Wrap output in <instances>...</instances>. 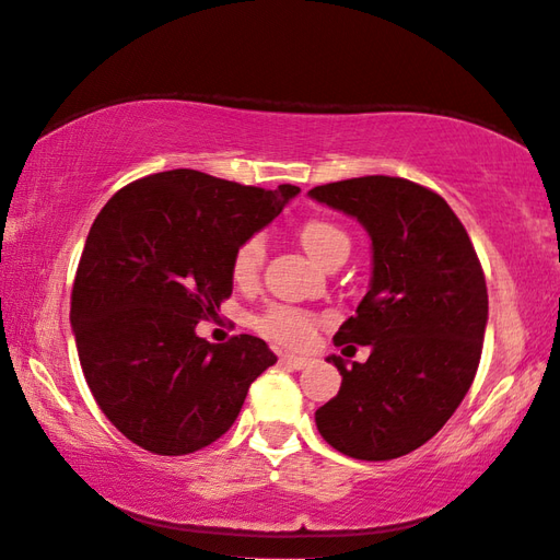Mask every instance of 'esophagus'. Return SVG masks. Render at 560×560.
<instances>
[{"mask_svg": "<svg viewBox=\"0 0 560 560\" xmlns=\"http://www.w3.org/2000/svg\"><path fill=\"white\" fill-rule=\"evenodd\" d=\"M280 363H282V365H288V368H294V371H302V368H307V365H310V358L284 353V355L280 358Z\"/></svg>", "mask_w": 560, "mask_h": 560, "instance_id": "esophagus-1", "label": "esophagus"}]
</instances>
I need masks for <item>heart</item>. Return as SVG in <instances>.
Masks as SVG:
<instances>
[{
    "instance_id": "obj_1",
    "label": "heart",
    "mask_w": 560,
    "mask_h": 560,
    "mask_svg": "<svg viewBox=\"0 0 560 560\" xmlns=\"http://www.w3.org/2000/svg\"><path fill=\"white\" fill-rule=\"evenodd\" d=\"M300 241L304 250H307L319 266H326L334 256L348 253V248H351V241H348L346 231L326 219L304 221L300 229ZM262 262H266V238L260 234H253L236 246L234 258H231V278L238 284H253L260 276ZM258 329L266 334L268 339L278 343L304 346L310 343L314 336V319L300 310L272 307L262 316H258Z\"/></svg>"
}]
</instances>
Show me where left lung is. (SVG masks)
Masks as SVG:
<instances>
[{
	"instance_id": "1",
	"label": "left lung",
	"mask_w": 560,
	"mask_h": 560,
	"mask_svg": "<svg viewBox=\"0 0 560 560\" xmlns=\"http://www.w3.org/2000/svg\"><path fill=\"white\" fill-rule=\"evenodd\" d=\"M310 197L353 217L373 250L365 298L334 336L371 355L326 358L341 389L316 409V429L358 460L407 456L446 424L478 371L488 288L476 248L446 199L405 177H353Z\"/></svg>"
}]
</instances>
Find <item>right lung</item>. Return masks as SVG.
<instances>
[{
  "label": "right lung",
  "instance_id": "1",
  "mask_svg": "<svg viewBox=\"0 0 560 560\" xmlns=\"http://www.w3.org/2000/svg\"><path fill=\"white\" fill-rule=\"evenodd\" d=\"M298 195L180 167L126 185L94 219L70 324L92 397L136 446L158 456L209 446L278 361L258 336L214 346L197 324L217 319L234 290L236 246Z\"/></svg>",
  "mask_w": 560,
  "mask_h": 560
}]
</instances>
